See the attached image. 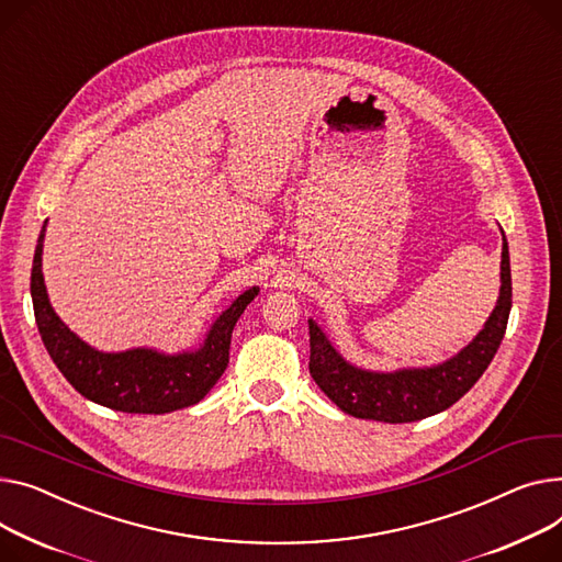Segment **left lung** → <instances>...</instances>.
<instances>
[{"instance_id":"obj_1","label":"left lung","mask_w":562,"mask_h":562,"mask_svg":"<svg viewBox=\"0 0 562 562\" xmlns=\"http://www.w3.org/2000/svg\"><path fill=\"white\" fill-rule=\"evenodd\" d=\"M510 303V259L504 239L497 307L476 339L457 357L431 368L368 372L350 366L331 348L321 327L310 321V372L318 389L348 416L380 423L423 420L461 400L491 366L504 339Z\"/></svg>"}]
</instances>
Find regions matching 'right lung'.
Masks as SVG:
<instances>
[{
	"label": "right lung",
	"mask_w": 562,
	"mask_h": 562,
	"mask_svg": "<svg viewBox=\"0 0 562 562\" xmlns=\"http://www.w3.org/2000/svg\"><path fill=\"white\" fill-rule=\"evenodd\" d=\"M43 239L45 226L37 237L31 269L33 314L49 357L74 389L83 397L124 414H169L207 395L228 366L233 329L257 295L255 286L244 291L216 318L203 348L196 352L160 355L144 348L117 355L99 352L69 331L49 305L43 278Z\"/></svg>",
	"instance_id": "add662e5"
}]
</instances>
